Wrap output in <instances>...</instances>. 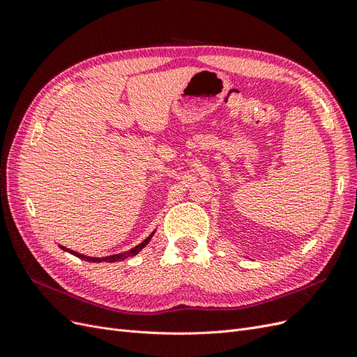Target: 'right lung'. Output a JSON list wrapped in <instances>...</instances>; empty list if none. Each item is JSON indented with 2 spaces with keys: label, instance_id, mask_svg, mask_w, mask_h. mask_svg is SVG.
<instances>
[{
  "label": "right lung",
  "instance_id": "add662e5",
  "mask_svg": "<svg viewBox=\"0 0 357 357\" xmlns=\"http://www.w3.org/2000/svg\"><path fill=\"white\" fill-rule=\"evenodd\" d=\"M155 233V231H154ZM154 233H151V236L149 237H146L142 243H139L137 246H135L133 249H130L129 252H124V254H117V255H109V257H105V258H93V257H86V255H83V254H78V252H74V250H71V249H66L65 246H61V249H63L65 252H70V254H73V255H75L77 258H79V259H84V261H89V262H103V261H107V262H117V261H123V259H126L128 257H133V255H136L137 252H141L148 243H149V240H151V237L154 236Z\"/></svg>",
  "mask_w": 357,
  "mask_h": 357
}]
</instances>
